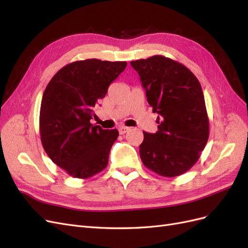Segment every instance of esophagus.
<instances>
[{
    "instance_id": "1",
    "label": "esophagus",
    "mask_w": 248,
    "mask_h": 248,
    "mask_svg": "<svg viewBox=\"0 0 248 248\" xmlns=\"http://www.w3.org/2000/svg\"><path fill=\"white\" fill-rule=\"evenodd\" d=\"M129 130L130 128H128V126H120V128H118V132L120 135H124V134H125Z\"/></svg>"
}]
</instances>
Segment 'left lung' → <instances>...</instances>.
I'll return each mask as SVG.
<instances>
[{"instance_id":"1","label":"left lung","mask_w":248,"mask_h":248,"mask_svg":"<svg viewBox=\"0 0 248 248\" xmlns=\"http://www.w3.org/2000/svg\"><path fill=\"white\" fill-rule=\"evenodd\" d=\"M147 102L158 116V132H143L142 163L159 175L188 171L209 139V117L200 81L182 63L161 55L131 61Z\"/></svg>"}]
</instances>
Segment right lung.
Returning a JSON list of instances; mask_svg holds the SVG:
<instances>
[{"label": "right lung", "instance_id": "obj_1", "mask_svg": "<svg viewBox=\"0 0 248 248\" xmlns=\"http://www.w3.org/2000/svg\"><path fill=\"white\" fill-rule=\"evenodd\" d=\"M126 64L98 59L75 61L47 84L39 114L41 143L49 159L74 178H91L108 164L118 131L103 130L90 119L95 105Z\"/></svg>", "mask_w": 248, "mask_h": 248}]
</instances>
